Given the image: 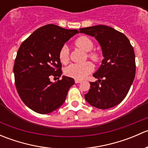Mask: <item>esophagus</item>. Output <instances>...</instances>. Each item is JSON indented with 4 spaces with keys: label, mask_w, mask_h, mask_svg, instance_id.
I'll return each mask as SVG.
<instances>
[{
    "label": "esophagus",
    "mask_w": 148,
    "mask_h": 148,
    "mask_svg": "<svg viewBox=\"0 0 148 148\" xmlns=\"http://www.w3.org/2000/svg\"><path fill=\"white\" fill-rule=\"evenodd\" d=\"M80 82H82L81 80H79V79H75V83H76V84H78V83H80Z\"/></svg>",
    "instance_id": "obj_1"
}]
</instances>
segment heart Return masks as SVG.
I'll return each mask as SVG.
<instances>
[{"label":"heart","mask_w":148,"mask_h":148,"mask_svg":"<svg viewBox=\"0 0 148 148\" xmlns=\"http://www.w3.org/2000/svg\"><path fill=\"white\" fill-rule=\"evenodd\" d=\"M75 45L85 52H89L88 57L94 62L99 60V56L95 52H89L92 50L94 44L89 38L81 36L77 38L74 42ZM59 60L62 64H66L69 61V49L67 46H63L59 53ZM94 69V66L90 62L83 64H71L65 69V74L68 77H72L76 79H82L88 74H90Z\"/></svg>","instance_id":"b5f03b06"}]
</instances>
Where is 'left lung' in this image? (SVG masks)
<instances>
[{
    "label": "left lung",
    "instance_id": "1",
    "mask_svg": "<svg viewBox=\"0 0 148 148\" xmlns=\"http://www.w3.org/2000/svg\"><path fill=\"white\" fill-rule=\"evenodd\" d=\"M79 32L95 37L104 56L102 64L93 74L97 82H90L85 99L98 109L112 108L125 99L135 79L133 47L125 34L110 26L97 25L80 28Z\"/></svg>",
    "mask_w": 148,
    "mask_h": 148
}]
</instances>
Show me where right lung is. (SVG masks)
Instances as JSON below:
<instances>
[{
	"label": "right lung",
	"instance_id": "right-lung-1",
	"mask_svg": "<svg viewBox=\"0 0 148 148\" xmlns=\"http://www.w3.org/2000/svg\"><path fill=\"white\" fill-rule=\"evenodd\" d=\"M78 33L48 24L36 30L19 47L13 66L15 84L21 100L36 112L49 114L65 102L74 79L63 76L53 83L50 77L62 76L59 51Z\"/></svg>",
	"mask_w": 148,
	"mask_h": 148
}]
</instances>
